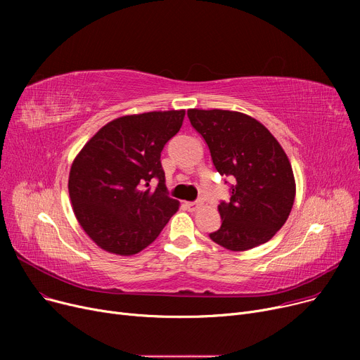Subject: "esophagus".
<instances>
[{"label":"esophagus","mask_w":360,"mask_h":360,"mask_svg":"<svg viewBox=\"0 0 360 360\" xmlns=\"http://www.w3.org/2000/svg\"><path fill=\"white\" fill-rule=\"evenodd\" d=\"M185 205L190 212H195L201 207V202L200 201H188V202H185Z\"/></svg>","instance_id":"esophagus-1"}]
</instances>
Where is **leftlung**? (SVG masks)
Here are the masks:
<instances>
[{"label": "left lung", "instance_id": "obj_1", "mask_svg": "<svg viewBox=\"0 0 360 360\" xmlns=\"http://www.w3.org/2000/svg\"><path fill=\"white\" fill-rule=\"evenodd\" d=\"M188 118L209 146L217 172L235 182L231 200L217 207L221 226L210 239L231 251L266 243L286 223L295 201L285 150L266 127L242 112L188 109Z\"/></svg>", "mask_w": 360, "mask_h": 360}]
</instances>
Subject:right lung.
<instances>
[{
  "instance_id": "1",
  "label": "right lung",
  "mask_w": 360,
  "mask_h": 360,
  "mask_svg": "<svg viewBox=\"0 0 360 360\" xmlns=\"http://www.w3.org/2000/svg\"><path fill=\"white\" fill-rule=\"evenodd\" d=\"M185 110L146 112L102 127L74 159L68 193L83 231L102 250L134 255L153 242L178 209L166 194L160 153ZM158 180L156 191L149 182Z\"/></svg>"
}]
</instances>
